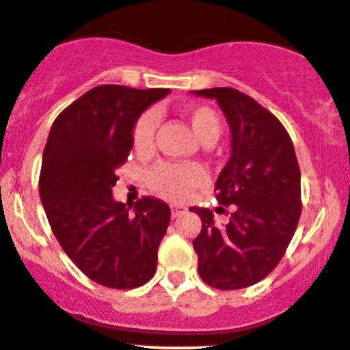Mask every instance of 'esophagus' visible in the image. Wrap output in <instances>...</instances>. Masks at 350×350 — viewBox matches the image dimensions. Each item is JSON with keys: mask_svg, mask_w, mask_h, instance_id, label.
Wrapping results in <instances>:
<instances>
[{"mask_svg": "<svg viewBox=\"0 0 350 350\" xmlns=\"http://www.w3.org/2000/svg\"><path fill=\"white\" fill-rule=\"evenodd\" d=\"M183 212H185V211H183V207H176V205H172V217H174V219L180 217Z\"/></svg>", "mask_w": 350, "mask_h": 350, "instance_id": "esophagus-1", "label": "esophagus"}]
</instances>
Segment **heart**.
<instances>
[{"label":"heart","mask_w":350,"mask_h":350,"mask_svg":"<svg viewBox=\"0 0 350 350\" xmlns=\"http://www.w3.org/2000/svg\"><path fill=\"white\" fill-rule=\"evenodd\" d=\"M185 120L190 129L204 145H212L221 135V120L207 106H189L185 109ZM154 116L143 114L133 129V148L138 153H148L153 146ZM205 182V172L199 165L158 163L148 174V185L154 193L172 202H182L190 196L193 189Z\"/></svg>","instance_id":"b5f03b06"}]
</instances>
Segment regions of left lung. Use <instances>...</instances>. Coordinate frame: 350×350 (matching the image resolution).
<instances>
[{
    "label": "left lung",
    "mask_w": 350,
    "mask_h": 350,
    "mask_svg": "<svg viewBox=\"0 0 350 350\" xmlns=\"http://www.w3.org/2000/svg\"><path fill=\"white\" fill-rule=\"evenodd\" d=\"M214 99L228 120L230 157L215 182L222 205H236L229 222L214 224L208 208L193 239L199 275L219 290L261 282L283 258L301 212L300 167L283 124L253 97L230 88L192 91Z\"/></svg>",
    "instance_id": "8db88e82"
}]
</instances>
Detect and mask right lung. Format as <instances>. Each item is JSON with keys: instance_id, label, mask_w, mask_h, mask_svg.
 I'll return each instance as SVG.
<instances>
[{"instance_id": "add662e5", "label": "right lung", "mask_w": 350, "mask_h": 350, "mask_svg": "<svg viewBox=\"0 0 350 350\" xmlns=\"http://www.w3.org/2000/svg\"><path fill=\"white\" fill-rule=\"evenodd\" d=\"M170 89L99 85L53 121L42 157L40 199L57 241L92 282L131 290L153 278L170 224L165 202L114 200L116 170L138 118Z\"/></svg>"}]
</instances>
